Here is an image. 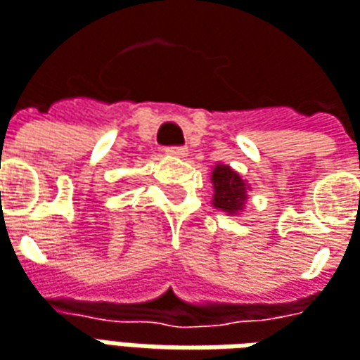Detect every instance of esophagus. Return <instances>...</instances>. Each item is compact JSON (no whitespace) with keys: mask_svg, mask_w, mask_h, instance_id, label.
I'll use <instances>...</instances> for the list:
<instances>
[{"mask_svg":"<svg viewBox=\"0 0 360 360\" xmlns=\"http://www.w3.org/2000/svg\"><path fill=\"white\" fill-rule=\"evenodd\" d=\"M165 152H167L169 155H173V158H185V155H187V150H185V148H179V146H175V148H167Z\"/></svg>","mask_w":360,"mask_h":360,"instance_id":"1","label":"esophagus"}]
</instances>
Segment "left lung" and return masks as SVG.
<instances>
[{
  "label": "left lung",
  "instance_id": "left-lung-1",
  "mask_svg": "<svg viewBox=\"0 0 360 360\" xmlns=\"http://www.w3.org/2000/svg\"><path fill=\"white\" fill-rule=\"evenodd\" d=\"M210 183L214 188L212 206L228 216H240L245 210L250 198V183L240 173L226 163H216L210 173Z\"/></svg>",
  "mask_w": 360,
  "mask_h": 360
}]
</instances>
